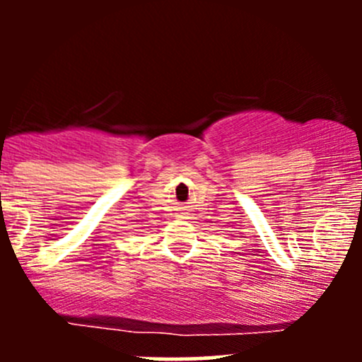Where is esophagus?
Instances as JSON below:
<instances>
[{
	"label": "esophagus",
	"instance_id": "esophagus-1",
	"mask_svg": "<svg viewBox=\"0 0 362 362\" xmlns=\"http://www.w3.org/2000/svg\"><path fill=\"white\" fill-rule=\"evenodd\" d=\"M180 215H185V214H184V211H182V214H180Z\"/></svg>",
	"mask_w": 362,
	"mask_h": 362
}]
</instances>
